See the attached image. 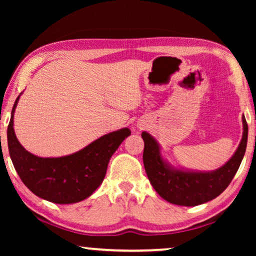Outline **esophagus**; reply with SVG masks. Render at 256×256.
Masks as SVG:
<instances>
[{
    "mask_svg": "<svg viewBox=\"0 0 256 256\" xmlns=\"http://www.w3.org/2000/svg\"><path fill=\"white\" fill-rule=\"evenodd\" d=\"M140 128H141V126H140Z\"/></svg>",
    "mask_w": 256,
    "mask_h": 256,
    "instance_id": "1",
    "label": "esophagus"
}]
</instances>
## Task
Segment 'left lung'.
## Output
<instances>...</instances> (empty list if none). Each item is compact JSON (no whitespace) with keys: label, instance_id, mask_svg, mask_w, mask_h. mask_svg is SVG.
<instances>
[{"label":"left lung","instance_id":"obj_1","mask_svg":"<svg viewBox=\"0 0 256 256\" xmlns=\"http://www.w3.org/2000/svg\"><path fill=\"white\" fill-rule=\"evenodd\" d=\"M242 136L238 148L228 162L214 170H192L175 167L164 157L162 146L150 133L141 134L144 141V164L151 185L164 200L172 204L194 206L220 196L240 166L248 144V126L242 116Z\"/></svg>","mask_w":256,"mask_h":256}]
</instances>
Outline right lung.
<instances>
[{
	"label": "right lung",
	"instance_id": "1",
	"mask_svg": "<svg viewBox=\"0 0 256 256\" xmlns=\"http://www.w3.org/2000/svg\"><path fill=\"white\" fill-rule=\"evenodd\" d=\"M21 94L12 108L8 126V152L21 180L34 196L46 201L58 204L84 201L102 183L110 159L131 131L123 128L110 132L68 156L38 157L21 146L14 133V112Z\"/></svg>",
	"mask_w": 256,
	"mask_h": 256
}]
</instances>
